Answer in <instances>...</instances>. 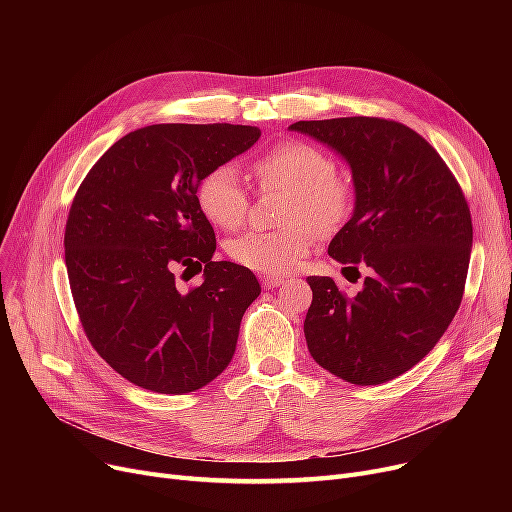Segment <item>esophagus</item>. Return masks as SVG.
Here are the masks:
<instances>
[{"label": "esophagus", "mask_w": 512, "mask_h": 512, "mask_svg": "<svg viewBox=\"0 0 512 512\" xmlns=\"http://www.w3.org/2000/svg\"><path fill=\"white\" fill-rule=\"evenodd\" d=\"M280 284H284V278H278V276H263V278H261L263 290H274V288H278Z\"/></svg>", "instance_id": "34e87169"}]
</instances>
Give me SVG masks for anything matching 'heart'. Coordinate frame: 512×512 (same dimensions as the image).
Listing matches in <instances>:
<instances>
[{
    "mask_svg": "<svg viewBox=\"0 0 512 512\" xmlns=\"http://www.w3.org/2000/svg\"><path fill=\"white\" fill-rule=\"evenodd\" d=\"M251 172L263 188L288 193L276 232L251 230L226 242L228 257L253 272L284 276L311 251V232L330 234L351 213L353 197L336 178V161L319 147L286 141L253 159ZM197 203L205 218L222 230H234L247 218L249 193L236 168H211L199 182Z\"/></svg>",
    "mask_w": 512,
    "mask_h": 512,
    "instance_id": "obj_1",
    "label": "heart"
}]
</instances>
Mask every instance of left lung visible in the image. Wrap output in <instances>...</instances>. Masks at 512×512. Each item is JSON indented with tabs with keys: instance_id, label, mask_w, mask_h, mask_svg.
<instances>
[{
	"instance_id": "8db88e82",
	"label": "left lung",
	"mask_w": 512,
	"mask_h": 512,
	"mask_svg": "<svg viewBox=\"0 0 512 512\" xmlns=\"http://www.w3.org/2000/svg\"><path fill=\"white\" fill-rule=\"evenodd\" d=\"M288 128L351 168L355 209L328 253L344 270H367L353 299L328 276L307 278L309 353L344 382H390L432 351L461 305L473 245L461 186L405 124L355 116Z\"/></svg>"
}]
</instances>
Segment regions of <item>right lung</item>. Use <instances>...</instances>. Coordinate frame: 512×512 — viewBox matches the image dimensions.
I'll return each mask as SVG.
<instances>
[{
    "label": "right lung",
    "mask_w": 512,
    "mask_h": 512,
    "mask_svg": "<svg viewBox=\"0 0 512 512\" xmlns=\"http://www.w3.org/2000/svg\"><path fill=\"white\" fill-rule=\"evenodd\" d=\"M259 137L257 126L151 124L116 141L80 184L64 236L74 305L99 357L134 386L195 392L232 361L261 286L247 267L213 259L197 188ZM201 269L202 286L180 293L177 272Z\"/></svg>",
    "instance_id": "obj_1"
}]
</instances>
